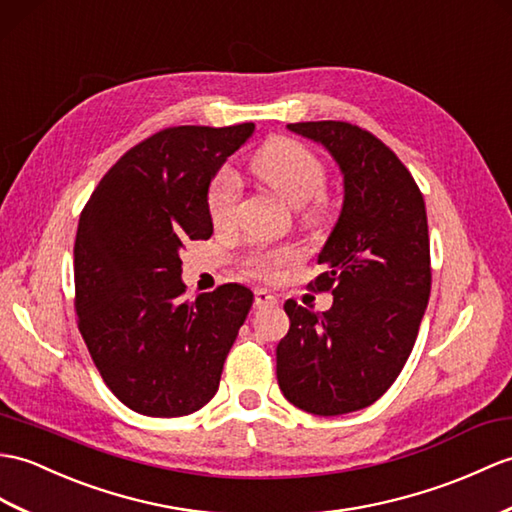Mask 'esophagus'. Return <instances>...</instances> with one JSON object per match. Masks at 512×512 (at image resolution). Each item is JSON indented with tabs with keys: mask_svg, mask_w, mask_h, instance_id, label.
I'll return each mask as SVG.
<instances>
[{
	"mask_svg": "<svg viewBox=\"0 0 512 512\" xmlns=\"http://www.w3.org/2000/svg\"><path fill=\"white\" fill-rule=\"evenodd\" d=\"M277 305V296L268 290H255V307H272Z\"/></svg>",
	"mask_w": 512,
	"mask_h": 512,
	"instance_id": "34e87169",
	"label": "esophagus"
}]
</instances>
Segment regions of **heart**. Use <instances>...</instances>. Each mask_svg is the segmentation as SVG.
Instances as JSON below:
<instances>
[{"label": "heart", "instance_id": "b5f03b06", "mask_svg": "<svg viewBox=\"0 0 512 512\" xmlns=\"http://www.w3.org/2000/svg\"><path fill=\"white\" fill-rule=\"evenodd\" d=\"M253 174L277 196L294 207L305 209L307 222L325 218L323 192L327 187L325 163L301 141L277 137L259 148L251 161ZM240 185L229 170H220L211 178L207 189V211L216 227H227L235 218ZM296 253L292 248H255L246 255L244 264L255 277L275 279L281 268L292 264Z\"/></svg>", "mask_w": 512, "mask_h": 512}]
</instances>
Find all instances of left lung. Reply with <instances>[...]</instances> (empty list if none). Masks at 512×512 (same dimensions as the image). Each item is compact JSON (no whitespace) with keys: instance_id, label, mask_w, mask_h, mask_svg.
<instances>
[{"instance_id":"left-lung-1","label":"left lung","mask_w":512,"mask_h":512,"mask_svg":"<svg viewBox=\"0 0 512 512\" xmlns=\"http://www.w3.org/2000/svg\"><path fill=\"white\" fill-rule=\"evenodd\" d=\"M288 128L338 161L344 205L318 255L325 272L307 285L334 294V305L312 312L285 301L277 379L296 408L336 417L375 403L410 358L432 288L427 213L406 165L373 133L334 120Z\"/></svg>"}]
</instances>
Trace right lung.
<instances>
[{"label":"right lung","instance_id":"obj_1","mask_svg":"<svg viewBox=\"0 0 512 512\" xmlns=\"http://www.w3.org/2000/svg\"><path fill=\"white\" fill-rule=\"evenodd\" d=\"M253 130L163 128L122 154L80 213L78 329L104 384L146 417H185L211 401L253 305L237 283L185 301L178 255L211 237L209 183Z\"/></svg>","mask_w":512,"mask_h":512}]
</instances>
